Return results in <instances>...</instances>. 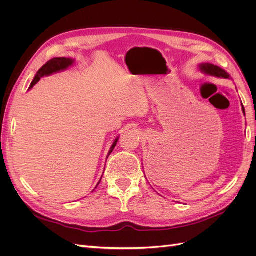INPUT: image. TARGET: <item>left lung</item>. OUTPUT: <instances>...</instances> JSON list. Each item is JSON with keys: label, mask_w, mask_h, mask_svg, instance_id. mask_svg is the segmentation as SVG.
Wrapping results in <instances>:
<instances>
[{"label": "left lung", "mask_w": 256, "mask_h": 256, "mask_svg": "<svg viewBox=\"0 0 256 256\" xmlns=\"http://www.w3.org/2000/svg\"><path fill=\"white\" fill-rule=\"evenodd\" d=\"M200 69L208 74H212L214 76H221V78H228V74L226 72H224L223 69H221L218 66H214L212 64H203L200 65ZM242 111L244 113V108L242 106Z\"/></svg>", "instance_id": "obj_1"}]
</instances>
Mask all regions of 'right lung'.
<instances>
[{
	"instance_id": "right-lung-1",
	"label": "right lung",
	"mask_w": 256,
	"mask_h": 256,
	"mask_svg": "<svg viewBox=\"0 0 256 256\" xmlns=\"http://www.w3.org/2000/svg\"><path fill=\"white\" fill-rule=\"evenodd\" d=\"M74 63V60H70V58H52V60H50L48 63H46L40 70H38V72H37V74H36V76H35V79L33 80V82L30 83V88H32L34 85L40 80V78H42L44 76H48V74H53V72H60V70H63V69H66L67 67H69L72 64ZM118 138H116L115 140V142L113 143V145H112V147H111V150H110V152H109V154H108V156H110V154L112 152V150H114V147L116 146V144H118ZM98 184H99V182H98ZM97 184V186H98Z\"/></svg>"
}]
</instances>
